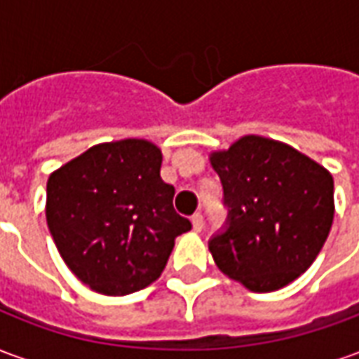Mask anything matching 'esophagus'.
I'll return each instance as SVG.
<instances>
[{"instance_id": "34e87169", "label": "esophagus", "mask_w": 359, "mask_h": 359, "mask_svg": "<svg viewBox=\"0 0 359 359\" xmlns=\"http://www.w3.org/2000/svg\"><path fill=\"white\" fill-rule=\"evenodd\" d=\"M192 226H194V231L196 233H200L203 229V215L202 213H194L192 215Z\"/></svg>"}]
</instances>
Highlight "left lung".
I'll return each mask as SVG.
<instances>
[{"label":"left lung","instance_id":"obj_1","mask_svg":"<svg viewBox=\"0 0 359 359\" xmlns=\"http://www.w3.org/2000/svg\"><path fill=\"white\" fill-rule=\"evenodd\" d=\"M229 223L210 241L215 265L252 292H273L316 262L334 217L323 165L285 142L248 134L211 151Z\"/></svg>","mask_w":359,"mask_h":359}]
</instances>
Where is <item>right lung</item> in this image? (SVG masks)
<instances>
[{
  "mask_svg": "<svg viewBox=\"0 0 359 359\" xmlns=\"http://www.w3.org/2000/svg\"><path fill=\"white\" fill-rule=\"evenodd\" d=\"M154 142H103L48 179L46 219L67 267L105 296L159 278L175 238L192 229L172 208L175 187L159 175Z\"/></svg>",
  "mask_w": 359,
  "mask_h": 359,
  "instance_id": "right-lung-1",
  "label": "right lung"
}]
</instances>
